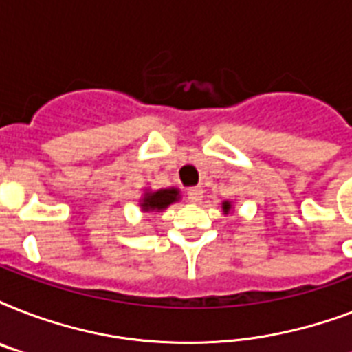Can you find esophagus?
Segmentation results:
<instances>
[{
    "label": "esophagus",
    "instance_id": "34e87169",
    "mask_svg": "<svg viewBox=\"0 0 352 352\" xmlns=\"http://www.w3.org/2000/svg\"><path fill=\"white\" fill-rule=\"evenodd\" d=\"M203 188L201 186H193V188H190V190H188L186 192V195H188V201H190V203H199V201H201V199H203Z\"/></svg>",
    "mask_w": 352,
    "mask_h": 352
}]
</instances>
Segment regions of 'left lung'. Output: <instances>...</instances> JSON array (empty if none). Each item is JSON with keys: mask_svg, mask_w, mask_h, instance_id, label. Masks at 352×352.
I'll list each match as a JSON object with an SVG mask.
<instances>
[{"mask_svg": "<svg viewBox=\"0 0 352 352\" xmlns=\"http://www.w3.org/2000/svg\"><path fill=\"white\" fill-rule=\"evenodd\" d=\"M230 210H232V203L230 201H225V203H223V212H225V214H228Z\"/></svg>", "mask_w": 352, "mask_h": 352, "instance_id": "left-lung-1", "label": "left lung"}]
</instances>
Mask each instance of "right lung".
<instances>
[{
	"mask_svg": "<svg viewBox=\"0 0 352 352\" xmlns=\"http://www.w3.org/2000/svg\"><path fill=\"white\" fill-rule=\"evenodd\" d=\"M175 201H179V190L177 188L146 192L144 197L140 199V208H142V212H162Z\"/></svg>",
	"mask_w": 352,
	"mask_h": 352,
	"instance_id": "right-lung-1",
	"label": "right lung"
}]
</instances>
